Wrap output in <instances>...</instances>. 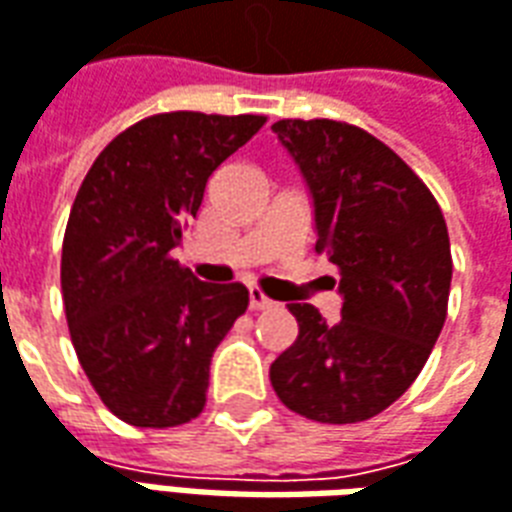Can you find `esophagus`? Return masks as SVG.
<instances>
[{"mask_svg":"<svg viewBox=\"0 0 512 512\" xmlns=\"http://www.w3.org/2000/svg\"><path fill=\"white\" fill-rule=\"evenodd\" d=\"M249 307H252V310H271L274 302H271L260 288H249Z\"/></svg>","mask_w":512,"mask_h":512,"instance_id":"obj_1","label":"esophagus"}]
</instances>
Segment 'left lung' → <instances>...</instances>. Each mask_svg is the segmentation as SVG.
Here are the masks:
<instances>
[{
    "label": "left lung",
    "mask_w": 512,
    "mask_h": 512,
    "mask_svg": "<svg viewBox=\"0 0 512 512\" xmlns=\"http://www.w3.org/2000/svg\"><path fill=\"white\" fill-rule=\"evenodd\" d=\"M271 130L305 174L316 207V252L338 268L341 318L288 305L299 335L271 363L293 413L357 424L413 385L441 335L452 249L432 191L371 132L332 119H282Z\"/></svg>",
    "instance_id": "obj_1"
}]
</instances>
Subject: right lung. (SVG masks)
<instances>
[{"label":"right lung","mask_w":512,"mask_h":512,"mask_svg":"<svg viewBox=\"0 0 512 512\" xmlns=\"http://www.w3.org/2000/svg\"><path fill=\"white\" fill-rule=\"evenodd\" d=\"M266 116L155 113L99 152L71 205L60 257L69 335L105 407L132 427H180L205 410L210 357L249 291L196 280L171 249L210 174Z\"/></svg>","instance_id":"1"}]
</instances>
